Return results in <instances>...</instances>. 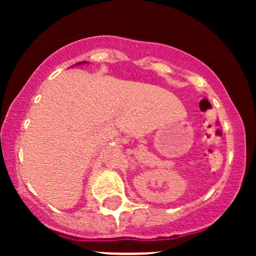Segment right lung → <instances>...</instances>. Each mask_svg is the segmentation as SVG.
<instances>
[{"label":"right lung","instance_id":"obj_1","mask_svg":"<svg viewBox=\"0 0 256 256\" xmlns=\"http://www.w3.org/2000/svg\"><path fill=\"white\" fill-rule=\"evenodd\" d=\"M88 64L86 61H82V62H78V64ZM73 66H74V64H73Z\"/></svg>","mask_w":256,"mask_h":256}]
</instances>
